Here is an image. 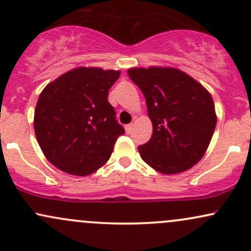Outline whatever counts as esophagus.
<instances>
[{
  "instance_id": "1",
  "label": "esophagus",
  "mask_w": 251,
  "mask_h": 251,
  "mask_svg": "<svg viewBox=\"0 0 251 251\" xmlns=\"http://www.w3.org/2000/svg\"><path fill=\"white\" fill-rule=\"evenodd\" d=\"M125 129H126V133L127 134L132 133V131H133V124H128V125H126Z\"/></svg>"
}]
</instances>
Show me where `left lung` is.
Masks as SVG:
<instances>
[{"instance_id":"obj_1","label":"left lung","mask_w":251,"mask_h":251,"mask_svg":"<svg viewBox=\"0 0 251 251\" xmlns=\"http://www.w3.org/2000/svg\"><path fill=\"white\" fill-rule=\"evenodd\" d=\"M127 74L143 92L153 126L151 139L138 148L142 159L164 175L192 168L205 153L217 123L209 92L176 68H131Z\"/></svg>"}]
</instances>
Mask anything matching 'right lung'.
Here are the masks:
<instances>
[{
	"label": "right lung",
	"instance_id": "1",
	"mask_svg": "<svg viewBox=\"0 0 251 251\" xmlns=\"http://www.w3.org/2000/svg\"><path fill=\"white\" fill-rule=\"evenodd\" d=\"M119 71L80 67L48 83L34 114L37 143L50 162L63 172L86 176L111 157L125 129L108 102Z\"/></svg>",
	"mask_w": 251,
	"mask_h": 251
}]
</instances>
